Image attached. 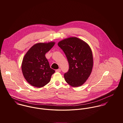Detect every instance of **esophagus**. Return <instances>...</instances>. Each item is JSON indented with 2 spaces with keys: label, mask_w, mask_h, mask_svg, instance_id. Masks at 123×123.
Returning <instances> with one entry per match:
<instances>
[{
  "label": "esophagus",
  "mask_w": 123,
  "mask_h": 123,
  "mask_svg": "<svg viewBox=\"0 0 123 123\" xmlns=\"http://www.w3.org/2000/svg\"><path fill=\"white\" fill-rule=\"evenodd\" d=\"M55 72H61V69H56V70H55Z\"/></svg>",
  "instance_id": "34e87169"
}]
</instances>
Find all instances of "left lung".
<instances>
[{
    "label": "left lung",
    "mask_w": 123,
    "mask_h": 123,
    "mask_svg": "<svg viewBox=\"0 0 123 123\" xmlns=\"http://www.w3.org/2000/svg\"><path fill=\"white\" fill-rule=\"evenodd\" d=\"M66 55L68 72L64 74L66 82L73 87L82 85L90 75L93 67V56L89 46L76 37L66 39L58 43Z\"/></svg>",
    "instance_id": "obj_1"
}]
</instances>
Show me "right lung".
Returning <instances> with one entry per match:
<instances>
[{
	"label": "right lung",
	"instance_id": "right-lung-1",
	"mask_svg": "<svg viewBox=\"0 0 123 123\" xmlns=\"http://www.w3.org/2000/svg\"><path fill=\"white\" fill-rule=\"evenodd\" d=\"M54 44V42L37 43L25 55L22 64V72L26 80L32 86L41 88L50 82L55 71L50 68L45 54Z\"/></svg>",
	"mask_w": 123,
	"mask_h": 123
}]
</instances>
